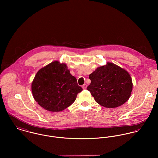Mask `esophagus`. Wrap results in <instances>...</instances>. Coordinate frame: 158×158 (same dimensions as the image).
Instances as JSON below:
<instances>
[{
  "label": "esophagus",
  "mask_w": 158,
  "mask_h": 158,
  "mask_svg": "<svg viewBox=\"0 0 158 158\" xmlns=\"http://www.w3.org/2000/svg\"><path fill=\"white\" fill-rule=\"evenodd\" d=\"M86 88H87V85H86V84H84V85L82 86V88H83V89H86Z\"/></svg>",
  "instance_id": "obj_1"
}]
</instances>
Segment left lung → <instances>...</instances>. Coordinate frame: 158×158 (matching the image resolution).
<instances>
[{"label": "left lung", "instance_id": "obj_1", "mask_svg": "<svg viewBox=\"0 0 158 158\" xmlns=\"http://www.w3.org/2000/svg\"><path fill=\"white\" fill-rule=\"evenodd\" d=\"M91 80L87 89L97 103L108 108L124 104L130 98L133 81L130 73L124 69L108 62L98 67L89 75Z\"/></svg>", "mask_w": 158, "mask_h": 158}]
</instances>
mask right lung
<instances>
[{
  "label": "right lung",
  "mask_w": 158,
  "mask_h": 158,
  "mask_svg": "<svg viewBox=\"0 0 158 158\" xmlns=\"http://www.w3.org/2000/svg\"><path fill=\"white\" fill-rule=\"evenodd\" d=\"M83 89L77 84L66 64L55 61L40 69L32 83L35 101L51 112H60L70 106Z\"/></svg>",
  "instance_id": "add662e5"
}]
</instances>
